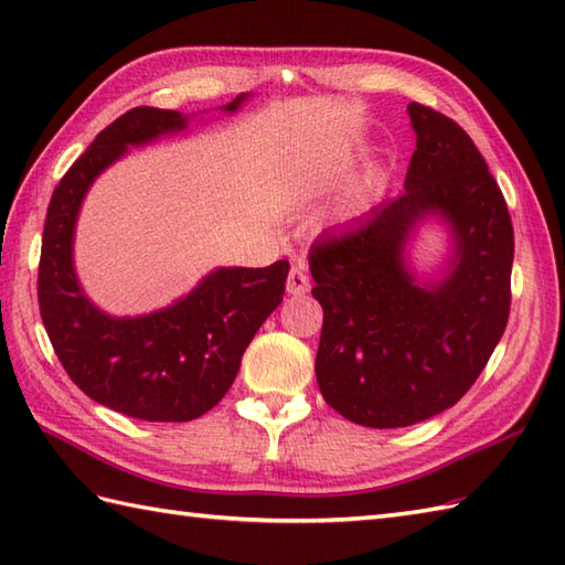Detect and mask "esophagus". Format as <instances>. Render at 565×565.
I'll use <instances>...</instances> for the list:
<instances>
[{
  "instance_id": "34e87169",
  "label": "esophagus",
  "mask_w": 565,
  "mask_h": 565,
  "mask_svg": "<svg viewBox=\"0 0 565 565\" xmlns=\"http://www.w3.org/2000/svg\"><path fill=\"white\" fill-rule=\"evenodd\" d=\"M286 289H289V294L294 296H301L310 289V279L303 267H298V264H294L291 271H289V279H286Z\"/></svg>"
}]
</instances>
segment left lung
<instances>
[{"label":"left lung","instance_id":"8db88e82","mask_svg":"<svg viewBox=\"0 0 565 565\" xmlns=\"http://www.w3.org/2000/svg\"><path fill=\"white\" fill-rule=\"evenodd\" d=\"M417 134L405 191L310 247L322 306L316 376L322 398L356 425L407 427L456 405L481 376L510 318L514 233L508 203L466 130L407 106ZM455 227L450 276L417 287L402 264L415 220Z\"/></svg>","mask_w":565,"mask_h":565}]
</instances>
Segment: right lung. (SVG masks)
I'll list each match as a JSON object with an SVG mask.
<instances>
[{"mask_svg": "<svg viewBox=\"0 0 565 565\" xmlns=\"http://www.w3.org/2000/svg\"><path fill=\"white\" fill-rule=\"evenodd\" d=\"M184 121L172 109L136 106L106 126L53 191L39 262L41 318L67 376L92 401L148 423H189L223 398L247 344L281 303L289 274L286 259L264 269H218L182 301L142 318H109L82 294L72 235L84 194L126 146Z\"/></svg>", "mask_w": 565, "mask_h": 565, "instance_id": "obj_1", "label": "right lung"}]
</instances>
